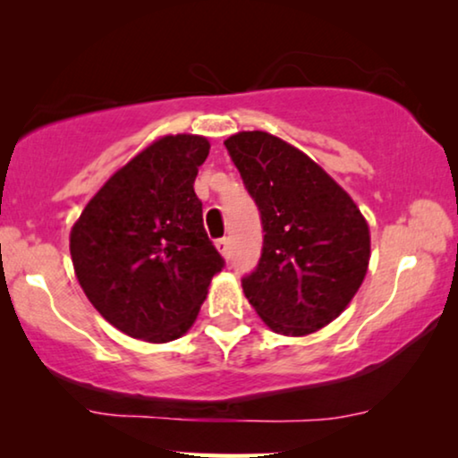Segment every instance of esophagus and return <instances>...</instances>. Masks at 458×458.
Returning a JSON list of instances; mask_svg holds the SVG:
<instances>
[{
    "label": "esophagus",
    "instance_id": "34e87169",
    "mask_svg": "<svg viewBox=\"0 0 458 458\" xmlns=\"http://www.w3.org/2000/svg\"><path fill=\"white\" fill-rule=\"evenodd\" d=\"M215 243H216L218 252H221L225 259H229V256H231V240H229V237H218Z\"/></svg>",
    "mask_w": 458,
    "mask_h": 458
}]
</instances>
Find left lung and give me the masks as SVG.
Listing matches in <instances>:
<instances>
[{
  "mask_svg": "<svg viewBox=\"0 0 458 458\" xmlns=\"http://www.w3.org/2000/svg\"><path fill=\"white\" fill-rule=\"evenodd\" d=\"M260 210L262 252L242 277L268 327L306 335L346 309L367 275L371 237L352 198L304 152L265 131L225 141Z\"/></svg>",
  "mask_w": 458,
  "mask_h": 458,
  "instance_id": "1",
  "label": "left lung"
}]
</instances>
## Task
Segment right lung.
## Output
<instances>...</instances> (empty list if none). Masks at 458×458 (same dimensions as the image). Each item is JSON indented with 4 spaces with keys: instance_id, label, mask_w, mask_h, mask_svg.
Segmentation results:
<instances>
[{
    "instance_id": "right-lung-1",
    "label": "right lung",
    "mask_w": 458,
    "mask_h": 458,
    "mask_svg": "<svg viewBox=\"0 0 458 458\" xmlns=\"http://www.w3.org/2000/svg\"><path fill=\"white\" fill-rule=\"evenodd\" d=\"M210 143L166 135L106 181L71 231L74 273L106 321L137 340H177L225 267L193 191Z\"/></svg>"
}]
</instances>
